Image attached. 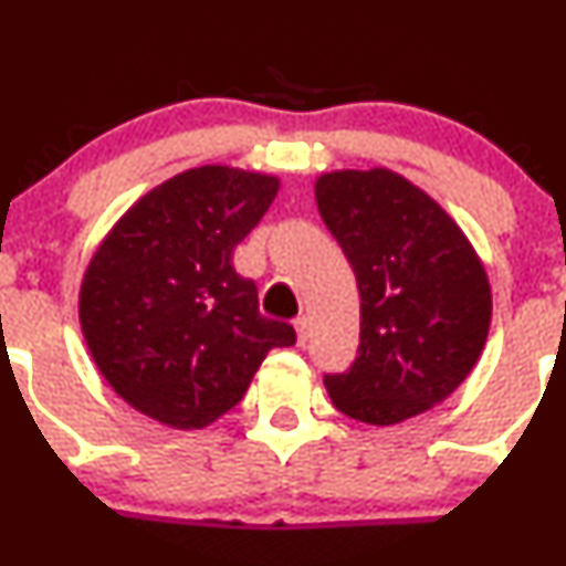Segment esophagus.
Listing matches in <instances>:
<instances>
[{
    "label": "esophagus",
    "mask_w": 566,
    "mask_h": 566,
    "mask_svg": "<svg viewBox=\"0 0 566 566\" xmlns=\"http://www.w3.org/2000/svg\"><path fill=\"white\" fill-rule=\"evenodd\" d=\"M295 334H298V345L304 347L306 342H310V336H312V323H310V317L301 315L298 319H295Z\"/></svg>",
    "instance_id": "esophagus-1"
}]
</instances>
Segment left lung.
<instances>
[{"label":"left lung","instance_id":"8db88e82","mask_svg":"<svg viewBox=\"0 0 566 566\" xmlns=\"http://www.w3.org/2000/svg\"><path fill=\"white\" fill-rule=\"evenodd\" d=\"M315 199L361 295L358 356L325 375L331 402L375 427L427 413L488 342L493 295L476 249L430 193L386 167L319 175Z\"/></svg>","mask_w":566,"mask_h":566}]
</instances>
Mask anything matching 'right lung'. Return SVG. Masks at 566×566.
I'll use <instances>...</instances> for the list:
<instances>
[{"instance_id": "right-lung-1", "label": "right lung", "mask_w": 566, "mask_h": 566, "mask_svg": "<svg viewBox=\"0 0 566 566\" xmlns=\"http://www.w3.org/2000/svg\"><path fill=\"white\" fill-rule=\"evenodd\" d=\"M279 177L186 169L130 205L84 271L78 323L95 367L125 402L172 430L235 408L293 325L260 315L232 251L260 224Z\"/></svg>"}]
</instances>
